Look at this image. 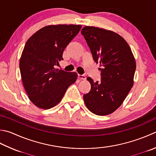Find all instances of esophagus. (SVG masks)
I'll return each mask as SVG.
<instances>
[{"label":"esophagus","mask_w":156,"mask_h":156,"mask_svg":"<svg viewBox=\"0 0 156 156\" xmlns=\"http://www.w3.org/2000/svg\"><path fill=\"white\" fill-rule=\"evenodd\" d=\"M78 77L79 79H80V80H86V76H85L84 75H81V74H78Z\"/></svg>","instance_id":"esophagus-1"}]
</instances>
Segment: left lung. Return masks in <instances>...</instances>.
<instances>
[{
	"mask_svg": "<svg viewBox=\"0 0 156 156\" xmlns=\"http://www.w3.org/2000/svg\"><path fill=\"white\" fill-rule=\"evenodd\" d=\"M81 34L94 61L102 67L101 82L87 78L91 88L83 96L85 105L94 114L108 115L122 105L133 86L135 59L129 45L117 33L85 26Z\"/></svg>",
	"mask_w": 156,
	"mask_h": 156,
	"instance_id": "left-lung-1",
	"label": "left lung"
}]
</instances>
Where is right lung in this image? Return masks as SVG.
Returning a JSON list of instances; mask_svg holds the SVG:
<instances>
[{
	"label": "right lung",
	"mask_w": 156,
	"mask_h": 156,
	"mask_svg": "<svg viewBox=\"0 0 156 156\" xmlns=\"http://www.w3.org/2000/svg\"><path fill=\"white\" fill-rule=\"evenodd\" d=\"M80 25H51L38 30L25 44L20 62L23 87L38 108L50 109L62 99L77 73L54 68L63 60V53L78 34Z\"/></svg>",
	"instance_id": "obj_1"
}]
</instances>
